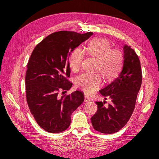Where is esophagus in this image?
I'll list each match as a JSON object with an SVG mask.
<instances>
[{
	"instance_id": "34e87169",
	"label": "esophagus",
	"mask_w": 159,
	"mask_h": 159,
	"mask_svg": "<svg viewBox=\"0 0 159 159\" xmlns=\"http://www.w3.org/2000/svg\"><path fill=\"white\" fill-rule=\"evenodd\" d=\"M90 101H91V99L89 98V97H88V95L84 96V102H90Z\"/></svg>"
}]
</instances>
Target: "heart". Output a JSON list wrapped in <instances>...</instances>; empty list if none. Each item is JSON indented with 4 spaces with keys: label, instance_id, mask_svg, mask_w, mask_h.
<instances>
[{
    "label": "heart",
    "instance_id": "obj_1",
    "mask_svg": "<svg viewBox=\"0 0 159 159\" xmlns=\"http://www.w3.org/2000/svg\"><path fill=\"white\" fill-rule=\"evenodd\" d=\"M87 54L97 60L95 70L99 71L105 79L111 80L121 71L123 64L124 56L119 49H112L109 42L105 38H94L86 48ZM84 52L76 48L72 52L68 58L70 69L76 72L80 70L84 58ZM103 79L99 74L82 73L75 79L77 88L87 94H92L102 84Z\"/></svg>",
    "mask_w": 159,
    "mask_h": 159
}]
</instances>
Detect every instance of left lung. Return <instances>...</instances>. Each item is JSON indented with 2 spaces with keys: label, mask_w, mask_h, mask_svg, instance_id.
I'll return each mask as SVG.
<instances>
[{
  "label": "left lung",
  "mask_w": 159,
  "mask_h": 159,
  "mask_svg": "<svg viewBox=\"0 0 159 159\" xmlns=\"http://www.w3.org/2000/svg\"><path fill=\"white\" fill-rule=\"evenodd\" d=\"M122 68L114 80L100 90L106 102H95L98 111L91 121L96 131L106 134L119 131L129 120L135 107L137 94L142 82L141 63L136 52L131 47L124 46Z\"/></svg>",
  "instance_id": "obj_1"
}]
</instances>
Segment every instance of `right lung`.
<instances>
[{
  "mask_svg": "<svg viewBox=\"0 0 159 159\" xmlns=\"http://www.w3.org/2000/svg\"><path fill=\"white\" fill-rule=\"evenodd\" d=\"M92 34L91 32L83 34L72 31L54 32L32 52L25 76L26 98L34 118L46 131L57 133L66 130L72 113L84 102L80 91L61 98L58 93L72 86L68 80L70 53Z\"/></svg>",
  "mask_w": 159,
  "mask_h": 159,
  "instance_id": "right-lung-1",
  "label": "right lung"
}]
</instances>
